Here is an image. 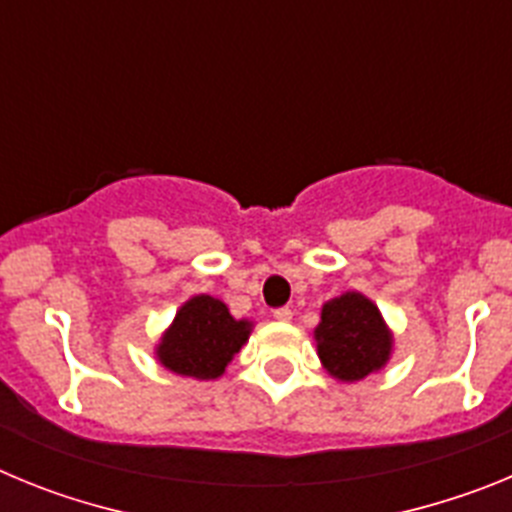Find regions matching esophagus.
<instances>
[{
	"mask_svg": "<svg viewBox=\"0 0 512 512\" xmlns=\"http://www.w3.org/2000/svg\"><path fill=\"white\" fill-rule=\"evenodd\" d=\"M274 320L289 323V320H292V310H289V307H279V310H274Z\"/></svg>",
	"mask_w": 512,
	"mask_h": 512,
	"instance_id": "obj_1",
	"label": "esophagus"
}]
</instances>
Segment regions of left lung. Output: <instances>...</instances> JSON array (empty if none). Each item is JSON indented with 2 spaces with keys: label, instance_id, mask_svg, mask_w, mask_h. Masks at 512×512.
<instances>
[{
  "label": "left lung",
  "instance_id": "8db88e82",
  "mask_svg": "<svg viewBox=\"0 0 512 512\" xmlns=\"http://www.w3.org/2000/svg\"><path fill=\"white\" fill-rule=\"evenodd\" d=\"M315 343L325 372L338 382H359L387 366L395 346L382 312L361 292H343L320 310Z\"/></svg>",
  "mask_w": 512,
  "mask_h": 512
}]
</instances>
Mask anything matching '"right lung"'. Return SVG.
<instances>
[{"label": "right lung", "instance_id": "obj_1", "mask_svg": "<svg viewBox=\"0 0 512 512\" xmlns=\"http://www.w3.org/2000/svg\"><path fill=\"white\" fill-rule=\"evenodd\" d=\"M251 330V320H235L217 297L194 295L176 310L153 354L169 372L207 382L223 377Z\"/></svg>", "mask_w": 512, "mask_h": 512}]
</instances>
